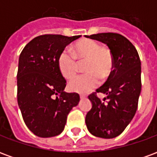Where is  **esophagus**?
Returning <instances> with one entry per match:
<instances>
[{"label":"esophagus","instance_id":"34e87169","mask_svg":"<svg viewBox=\"0 0 157 157\" xmlns=\"http://www.w3.org/2000/svg\"><path fill=\"white\" fill-rule=\"evenodd\" d=\"M86 98V96H85V95H80V98H81V99H84V98Z\"/></svg>","mask_w":157,"mask_h":157}]
</instances>
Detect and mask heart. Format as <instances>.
I'll use <instances>...</instances> for the list:
<instances>
[{"label":"heart","mask_w":157,"mask_h":157,"mask_svg":"<svg viewBox=\"0 0 157 157\" xmlns=\"http://www.w3.org/2000/svg\"><path fill=\"white\" fill-rule=\"evenodd\" d=\"M86 61V74L76 76L69 83V89L79 93L91 92L100 84V78L108 79L113 70V56L109 48H102L95 40L83 39L72 47V54L62 51L58 57L59 71L65 78L71 79L77 72V61Z\"/></svg>","instance_id":"heart-1"}]
</instances>
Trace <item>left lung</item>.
<instances>
[{"label":"left lung","mask_w":157,"mask_h":157,"mask_svg":"<svg viewBox=\"0 0 157 157\" xmlns=\"http://www.w3.org/2000/svg\"><path fill=\"white\" fill-rule=\"evenodd\" d=\"M105 44L113 56V70L107 82L97 89L106 94L103 100L93 93L88 96L92 109L86 113V124L94 136L115 138L134 118L141 91V63L134 45L124 36L102 33L86 36Z\"/></svg>","instance_id":"left-lung-1"}]
</instances>
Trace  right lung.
Returning a JSON list of instances; mask_svg holds the SVG:
<instances>
[{"instance_id": "1", "label": "right lung", "mask_w": 157, "mask_h": 157, "mask_svg": "<svg viewBox=\"0 0 157 157\" xmlns=\"http://www.w3.org/2000/svg\"><path fill=\"white\" fill-rule=\"evenodd\" d=\"M81 35L45 34L29 42L20 54L17 71V103L27 127L37 136L61 134L69 113L80 96L65 92L66 81L58 68V57Z\"/></svg>"}]
</instances>
